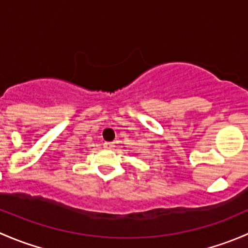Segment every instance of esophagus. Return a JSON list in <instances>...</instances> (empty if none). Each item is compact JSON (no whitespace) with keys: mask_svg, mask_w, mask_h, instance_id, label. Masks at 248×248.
I'll use <instances>...</instances> for the list:
<instances>
[{"mask_svg":"<svg viewBox=\"0 0 248 248\" xmlns=\"http://www.w3.org/2000/svg\"><path fill=\"white\" fill-rule=\"evenodd\" d=\"M104 147H106V149H112V147H114V142H111V141H106L104 142Z\"/></svg>","mask_w":248,"mask_h":248,"instance_id":"esophagus-1","label":"esophagus"}]
</instances>
